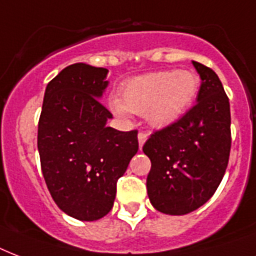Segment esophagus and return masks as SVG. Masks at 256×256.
I'll return each instance as SVG.
<instances>
[{"mask_svg":"<svg viewBox=\"0 0 256 256\" xmlns=\"http://www.w3.org/2000/svg\"><path fill=\"white\" fill-rule=\"evenodd\" d=\"M138 146H140V150H142V146H144V142H146V138H148V134H146V132H138Z\"/></svg>","mask_w":256,"mask_h":256,"instance_id":"1","label":"esophagus"}]
</instances>
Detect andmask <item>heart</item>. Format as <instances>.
Instances as JSON below:
<instances>
[{
  "mask_svg": "<svg viewBox=\"0 0 256 256\" xmlns=\"http://www.w3.org/2000/svg\"><path fill=\"white\" fill-rule=\"evenodd\" d=\"M199 90L198 77L187 70H163L130 80L122 88V103L110 100V110L122 118L130 112L146 114L156 128L179 120L195 100Z\"/></svg>",
  "mask_w": 256,
  "mask_h": 256,
  "instance_id": "1",
  "label": "heart"
}]
</instances>
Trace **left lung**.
<instances>
[{
	"instance_id": "1",
	"label": "left lung",
	"mask_w": 256,
	"mask_h": 256,
	"mask_svg": "<svg viewBox=\"0 0 256 256\" xmlns=\"http://www.w3.org/2000/svg\"><path fill=\"white\" fill-rule=\"evenodd\" d=\"M202 78L198 102L150 134L142 150L150 159L146 192L158 211L186 215L219 187L231 150L230 101L212 69L192 61Z\"/></svg>"
}]
</instances>
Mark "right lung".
Listing matches in <instances>:
<instances>
[{"label":"right lung","mask_w":256,"mask_h":256,"mask_svg":"<svg viewBox=\"0 0 256 256\" xmlns=\"http://www.w3.org/2000/svg\"><path fill=\"white\" fill-rule=\"evenodd\" d=\"M108 69L73 64L46 86L38 120L41 171L54 203L69 216L92 222L114 207L116 184L138 150V130L106 126L100 102Z\"/></svg>","instance_id":"1"}]
</instances>
